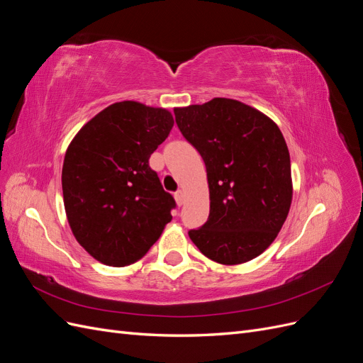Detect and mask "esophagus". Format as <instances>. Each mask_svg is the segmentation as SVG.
<instances>
[{
    "label": "esophagus",
    "mask_w": 363,
    "mask_h": 363,
    "mask_svg": "<svg viewBox=\"0 0 363 363\" xmlns=\"http://www.w3.org/2000/svg\"><path fill=\"white\" fill-rule=\"evenodd\" d=\"M174 196H175V201H177L179 206L184 204V192L183 191H177L174 194Z\"/></svg>",
    "instance_id": "obj_1"
}]
</instances>
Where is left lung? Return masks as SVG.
I'll return each mask as SVG.
<instances>
[{"label":"left lung","mask_w":363,"mask_h":363,"mask_svg":"<svg viewBox=\"0 0 363 363\" xmlns=\"http://www.w3.org/2000/svg\"><path fill=\"white\" fill-rule=\"evenodd\" d=\"M207 172L211 213L189 238L213 262L239 265L277 238L292 203L291 157L271 118L230 98L174 108Z\"/></svg>","instance_id":"left-lung-1"}]
</instances>
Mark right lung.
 <instances>
[{
	"label": "right lung",
	"instance_id": "obj_1",
	"mask_svg": "<svg viewBox=\"0 0 363 363\" xmlns=\"http://www.w3.org/2000/svg\"><path fill=\"white\" fill-rule=\"evenodd\" d=\"M172 125L167 108L121 101L71 140L62 169L65 211L77 242L104 265L144 257L172 219L175 201L148 163Z\"/></svg>",
	"mask_w": 363,
	"mask_h": 363
}]
</instances>
